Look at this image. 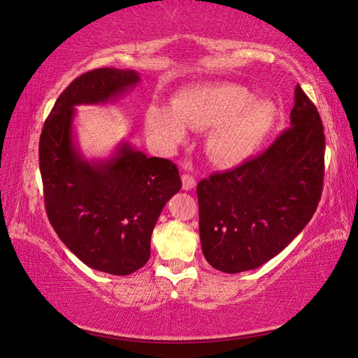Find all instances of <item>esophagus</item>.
I'll return each instance as SVG.
<instances>
[{
  "label": "esophagus",
  "instance_id": "esophagus-1",
  "mask_svg": "<svg viewBox=\"0 0 358 358\" xmlns=\"http://www.w3.org/2000/svg\"><path fill=\"white\" fill-rule=\"evenodd\" d=\"M181 186H183L185 191H191L196 187V178L189 173H183L181 175Z\"/></svg>",
  "mask_w": 358,
  "mask_h": 358
}]
</instances>
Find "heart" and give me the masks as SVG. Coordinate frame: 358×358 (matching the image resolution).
<instances>
[{
  "label": "heart",
  "mask_w": 358,
  "mask_h": 358,
  "mask_svg": "<svg viewBox=\"0 0 358 358\" xmlns=\"http://www.w3.org/2000/svg\"><path fill=\"white\" fill-rule=\"evenodd\" d=\"M166 107L151 106L145 115L148 134L164 147L185 141L186 126L210 129L207 153L217 166L234 167L256 153L273 131L276 112L266 101L237 83H211L186 88Z\"/></svg>",
  "instance_id": "heart-1"
}]
</instances>
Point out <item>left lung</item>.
<instances>
[{
    "label": "left lung",
    "instance_id": "8db88e82",
    "mask_svg": "<svg viewBox=\"0 0 358 358\" xmlns=\"http://www.w3.org/2000/svg\"><path fill=\"white\" fill-rule=\"evenodd\" d=\"M324 155L322 120L296 85L290 128L265 153L197 185L207 262L224 273H240L278 256L317 208Z\"/></svg>",
    "mask_w": 358,
    "mask_h": 358
}]
</instances>
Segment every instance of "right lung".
Masks as SVG:
<instances>
[{
    "instance_id": "add662e5",
    "label": "right lung",
    "mask_w": 358,
    "mask_h": 358,
    "mask_svg": "<svg viewBox=\"0 0 358 358\" xmlns=\"http://www.w3.org/2000/svg\"><path fill=\"white\" fill-rule=\"evenodd\" d=\"M138 82L141 76L129 69L85 72L59 94L39 141L52 227L85 265L117 276L134 273L148 262L157 217L181 187L178 169L128 142H121L107 159H85L72 126L76 106L107 104Z\"/></svg>"
}]
</instances>
